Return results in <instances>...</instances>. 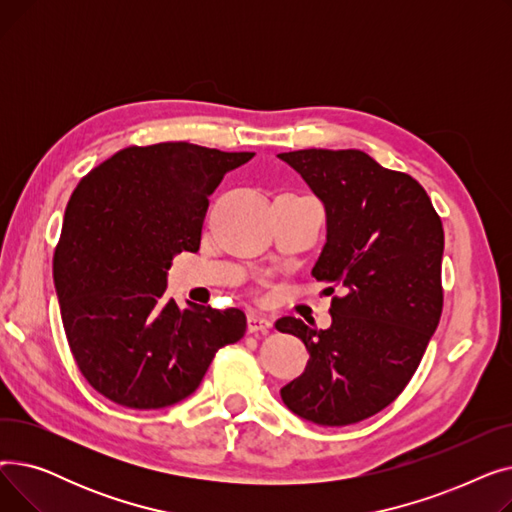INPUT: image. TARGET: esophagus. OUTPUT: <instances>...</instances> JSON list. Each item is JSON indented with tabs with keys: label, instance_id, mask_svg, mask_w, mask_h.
<instances>
[{
	"label": "esophagus",
	"instance_id": "esophagus-1",
	"mask_svg": "<svg viewBox=\"0 0 512 512\" xmlns=\"http://www.w3.org/2000/svg\"><path fill=\"white\" fill-rule=\"evenodd\" d=\"M272 326H274L272 319L261 315V313H249V317H247V328H249L251 334H255V332L267 334L272 330Z\"/></svg>",
	"mask_w": 512,
	"mask_h": 512
}]
</instances>
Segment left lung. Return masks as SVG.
Here are the masks:
<instances>
[{"label":"left lung","instance_id":"left-lung-1","mask_svg":"<svg viewBox=\"0 0 512 512\" xmlns=\"http://www.w3.org/2000/svg\"><path fill=\"white\" fill-rule=\"evenodd\" d=\"M326 207V245L313 278L338 290L332 326L276 321L305 342L309 361L280 390L317 425H351L405 390L442 315L444 230L423 186L359 149L278 155Z\"/></svg>","mask_w":512,"mask_h":512}]
</instances>
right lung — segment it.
<instances>
[{
    "label": "right lung",
    "mask_w": 512,
    "mask_h": 512,
    "mask_svg": "<svg viewBox=\"0 0 512 512\" xmlns=\"http://www.w3.org/2000/svg\"><path fill=\"white\" fill-rule=\"evenodd\" d=\"M253 155L191 143L128 147L74 188L53 282L74 361L105 398L172 407L245 334L240 309H180L166 290L172 259L199 251L207 197Z\"/></svg>",
    "instance_id": "1"
}]
</instances>
